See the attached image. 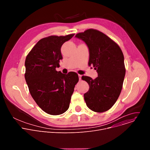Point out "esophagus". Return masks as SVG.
Segmentation results:
<instances>
[{"instance_id": "34e87169", "label": "esophagus", "mask_w": 150, "mask_h": 150, "mask_svg": "<svg viewBox=\"0 0 150 150\" xmlns=\"http://www.w3.org/2000/svg\"><path fill=\"white\" fill-rule=\"evenodd\" d=\"M78 77H79V79L81 81V78H82V75H78Z\"/></svg>"}]
</instances>
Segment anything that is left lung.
<instances>
[{"label": "left lung", "mask_w": 150, "mask_h": 150, "mask_svg": "<svg viewBox=\"0 0 150 150\" xmlns=\"http://www.w3.org/2000/svg\"><path fill=\"white\" fill-rule=\"evenodd\" d=\"M75 37L82 40L89 50V66L97 70L95 79L83 76L89 90L83 95L88 108L101 113L109 110L117 101L125 76L123 54L119 46L104 33L94 29L80 33Z\"/></svg>", "instance_id": "1"}]
</instances>
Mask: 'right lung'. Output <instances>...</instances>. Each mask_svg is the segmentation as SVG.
Returning <instances> with one entry per match:
<instances>
[{"label": "right lung", "instance_id": "obj_1", "mask_svg": "<svg viewBox=\"0 0 150 150\" xmlns=\"http://www.w3.org/2000/svg\"><path fill=\"white\" fill-rule=\"evenodd\" d=\"M74 35L42 38L25 59V78L30 93L40 108L51 115H61L68 109L79 80L75 72L63 74L56 71L63 58L62 46Z\"/></svg>", "mask_w": 150, "mask_h": 150}]
</instances>
